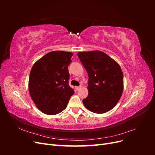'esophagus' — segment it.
I'll return each instance as SVG.
<instances>
[{
	"label": "esophagus",
	"instance_id": "1",
	"mask_svg": "<svg viewBox=\"0 0 155 155\" xmlns=\"http://www.w3.org/2000/svg\"><path fill=\"white\" fill-rule=\"evenodd\" d=\"M81 86H79V87H76V91H79V89H80L81 88Z\"/></svg>",
	"mask_w": 155,
	"mask_h": 155
}]
</instances>
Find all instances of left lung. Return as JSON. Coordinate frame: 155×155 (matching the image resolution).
Instances as JSON below:
<instances>
[{"instance_id":"obj_1","label":"left lung","mask_w":155,"mask_h":155,"mask_svg":"<svg viewBox=\"0 0 155 155\" xmlns=\"http://www.w3.org/2000/svg\"><path fill=\"white\" fill-rule=\"evenodd\" d=\"M78 55L88 76V94L83 100L84 105L97 114L110 110L124 90V75L120 65L100 51H79Z\"/></svg>"}]
</instances>
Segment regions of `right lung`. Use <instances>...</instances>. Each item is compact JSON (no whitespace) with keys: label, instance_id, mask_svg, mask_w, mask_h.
I'll use <instances>...</instances> for the list:
<instances>
[{"label":"right lung","instance_id":"1","mask_svg":"<svg viewBox=\"0 0 155 155\" xmlns=\"http://www.w3.org/2000/svg\"><path fill=\"white\" fill-rule=\"evenodd\" d=\"M73 54L53 51L46 54L33 65L29 77V91L38 109L55 115L67 107L74 93L69 86L68 67Z\"/></svg>","mask_w":155,"mask_h":155}]
</instances>
